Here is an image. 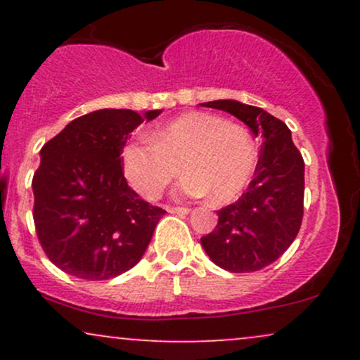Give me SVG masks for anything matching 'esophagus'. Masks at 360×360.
<instances>
[{
  "instance_id": "1",
  "label": "esophagus",
  "mask_w": 360,
  "mask_h": 360,
  "mask_svg": "<svg viewBox=\"0 0 360 360\" xmlns=\"http://www.w3.org/2000/svg\"><path fill=\"white\" fill-rule=\"evenodd\" d=\"M169 213H179V214H188L191 210L186 208V206H166Z\"/></svg>"
}]
</instances>
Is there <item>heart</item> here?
Returning <instances> with one entry per match:
<instances>
[{
	"label": "heart",
	"instance_id": "b5f03b06",
	"mask_svg": "<svg viewBox=\"0 0 360 360\" xmlns=\"http://www.w3.org/2000/svg\"><path fill=\"white\" fill-rule=\"evenodd\" d=\"M128 183L147 200L186 172L177 193L189 198L210 194L214 205L233 201L249 184L255 148L245 128L203 111H189L157 128L148 140L130 142L122 150Z\"/></svg>",
	"mask_w": 360,
	"mask_h": 360
}]
</instances>
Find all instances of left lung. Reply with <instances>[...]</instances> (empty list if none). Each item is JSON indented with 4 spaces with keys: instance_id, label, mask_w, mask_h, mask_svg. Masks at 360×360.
<instances>
[{
    "instance_id": "1",
    "label": "left lung",
    "mask_w": 360,
    "mask_h": 360,
    "mask_svg": "<svg viewBox=\"0 0 360 360\" xmlns=\"http://www.w3.org/2000/svg\"><path fill=\"white\" fill-rule=\"evenodd\" d=\"M237 117L262 137L259 162L247 193L221 208L212 233L201 237L210 259L230 272H254L278 260L303 220L304 162L286 123L257 106L235 100L201 103Z\"/></svg>"
}]
</instances>
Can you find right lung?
<instances>
[{
	"instance_id": "right-lung-1",
	"label": "right lung",
	"mask_w": 360,
	"mask_h": 360,
	"mask_svg": "<svg viewBox=\"0 0 360 360\" xmlns=\"http://www.w3.org/2000/svg\"><path fill=\"white\" fill-rule=\"evenodd\" d=\"M160 113L96 110L72 120L42 147L32 181L35 232L60 271L105 281L142 259L166 212L128 186L122 150L140 123Z\"/></svg>"
}]
</instances>
